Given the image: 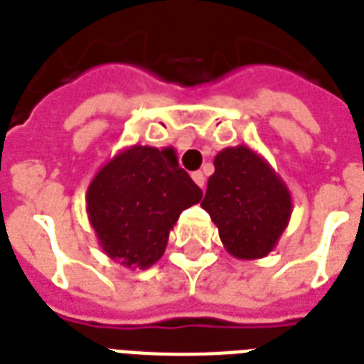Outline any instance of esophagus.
<instances>
[{
	"mask_svg": "<svg viewBox=\"0 0 364 364\" xmlns=\"http://www.w3.org/2000/svg\"><path fill=\"white\" fill-rule=\"evenodd\" d=\"M193 179H194V183H196V185H198L200 188H204L205 177H204V173H202V171H194Z\"/></svg>",
	"mask_w": 364,
	"mask_h": 364,
	"instance_id": "1",
	"label": "esophagus"
}]
</instances>
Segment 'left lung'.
Returning a JSON list of instances; mask_svg holds the SVG:
<instances>
[{
  "label": "left lung",
  "mask_w": 364,
  "mask_h": 364,
  "mask_svg": "<svg viewBox=\"0 0 364 364\" xmlns=\"http://www.w3.org/2000/svg\"><path fill=\"white\" fill-rule=\"evenodd\" d=\"M213 166L200 205L219 228L228 253L242 260L262 259L274 251L293 213L287 185L247 145L223 149Z\"/></svg>",
  "instance_id": "left-lung-1"
}]
</instances>
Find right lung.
I'll return each instance as SVG.
<instances>
[{
    "instance_id": "right-lung-1",
    "label": "right lung",
    "mask_w": 364,
    "mask_h": 364,
    "mask_svg": "<svg viewBox=\"0 0 364 364\" xmlns=\"http://www.w3.org/2000/svg\"><path fill=\"white\" fill-rule=\"evenodd\" d=\"M202 191L170 149L132 145L105 162L87 191L100 247L126 268L145 270L164 255L170 230Z\"/></svg>"
}]
</instances>
